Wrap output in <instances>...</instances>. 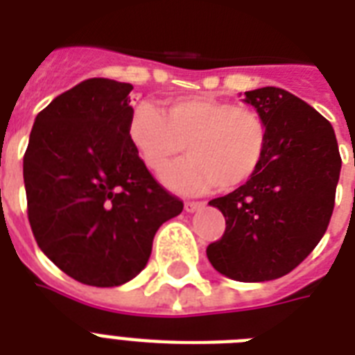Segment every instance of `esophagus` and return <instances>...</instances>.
I'll list each match as a JSON object with an SVG mask.
<instances>
[{"label":"esophagus","instance_id":"1","mask_svg":"<svg viewBox=\"0 0 355 355\" xmlns=\"http://www.w3.org/2000/svg\"><path fill=\"white\" fill-rule=\"evenodd\" d=\"M202 206H205V202H202V200H186V202H184V208H186V211L200 210Z\"/></svg>","mask_w":355,"mask_h":355}]
</instances>
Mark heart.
I'll use <instances>...</instances> for the list:
<instances>
[{
	"label": "heart",
	"instance_id": "1",
	"mask_svg": "<svg viewBox=\"0 0 355 355\" xmlns=\"http://www.w3.org/2000/svg\"><path fill=\"white\" fill-rule=\"evenodd\" d=\"M127 136L156 177L169 171L186 145L189 158L166 178L184 193L239 188L259 171L269 147V130L258 112L206 96L177 97L162 110L139 103L130 112Z\"/></svg>",
	"mask_w": 355,
	"mask_h": 355
}]
</instances>
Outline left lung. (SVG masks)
Returning a JSON list of instances; mask_svg holds the SVG:
<instances>
[{
	"instance_id": "8db88e82",
	"label": "left lung",
	"mask_w": 355,
	"mask_h": 355,
	"mask_svg": "<svg viewBox=\"0 0 355 355\" xmlns=\"http://www.w3.org/2000/svg\"><path fill=\"white\" fill-rule=\"evenodd\" d=\"M245 101L267 125V156L247 184L210 200L227 228L206 254L232 280L265 282L291 272L324 236L341 155L330 121L289 92L267 86Z\"/></svg>"
}]
</instances>
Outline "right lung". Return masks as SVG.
Masks as SVG:
<instances>
[{
  "mask_svg": "<svg viewBox=\"0 0 355 355\" xmlns=\"http://www.w3.org/2000/svg\"><path fill=\"white\" fill-rule=\"evenodd\" d=\"M130 90L128 83L88 79L60 94L36 116L24 155L33 236L86 286L132 280L156 230L184 208L128 141Z\"/></svg>",
  "mask_w": 355,
  "mask_h": 355,
  "instance_id": "right-lung-1",
  "label": "right lung"
}]
</instances>
